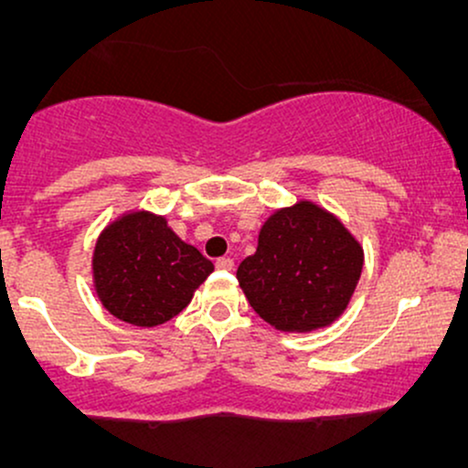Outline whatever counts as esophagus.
<instances>
[{
    "instance_id": "esophagus-1",
    "label": "esophagus",
    "mask_w": 468,
    "mask_h": 468,
    "mask_svg": "<svg viewBox=\"0 0 468 468\" xmlns=\"http://www.w3.org/2000/svg\"><path fill=\"white\" fill-rule=\"evenodd\" d=\"M216 266H218V268H222V271H233L235 261L230 260V257H219V260L216 261Z\"/></svg>"
}]
</instances>
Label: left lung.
Wrapping results in <instances>:
<instances>
[{
  "mask_svg": "<svg viewBox=\"0 0 468 468\" xmlns=\"http://www.w3.org/2000/svg\"><path fill=\"white\" fill-rule=\"evenodd\" d=\"M363 271V246L335 213L299 200L261 224L257 250L238 268L257 314L282 332H313L346 313Z\"/></svg>",
  "mask_w": 468,
  "mask_h": 468,
  "instance_id": "1",
  "label": "left lung"
}]
</instances>
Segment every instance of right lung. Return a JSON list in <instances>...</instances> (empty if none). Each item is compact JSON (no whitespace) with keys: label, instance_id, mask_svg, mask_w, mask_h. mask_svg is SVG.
I'll return each mask as SVG.
<instances>
[{"label":"right lung","instance_id":"obj_1","mask_svg":"<svg viewBox=\"0 0 468 468\" xmlns=\"http://www.w3.org/2000/svg\"><path fill=\"white\" fill-rule=\"evenodd\" d=\"M211 272V261L152 211L122 213L101 230L92 252L94 290L103 308L141 327L180 314Z\"/></svg>","mask_w":468,"mask_h":468}]
</instances>
